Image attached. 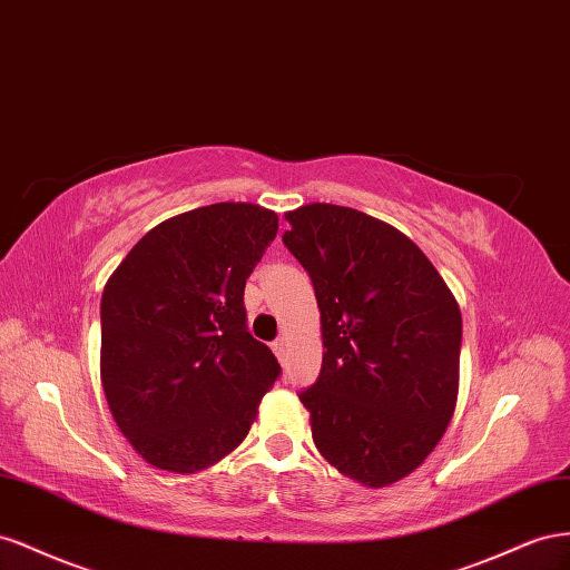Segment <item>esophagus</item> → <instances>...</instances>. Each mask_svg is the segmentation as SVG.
Masks as SVG:
<instances>
[{"instance_id": "34e87169", "label": "esophagus", "mask_w": 570, "mask_h": 570, "mask_svg": "<svg viewBox=\"0 0 570 570\" xmlns=\"http://www.w3.org/2000/svg\"><path fill=\"white\" fill-rule=\"evenodd\" d=\"M272 351L276 357H279V361H284V338L272 341Z\"/></svg>"}]
</instances>
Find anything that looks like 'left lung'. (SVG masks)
Instances as JSON below:
<instances>
[{
  "instance_id": "1",
  "label": "left lung",
  "mask_w": 570,
  "mask_h": 570,
  "mask_svg": "<svg viewBox=\"0 0 570 570\" xmlns=\"http://www.w3.org/2000/svg\"><path fill=\"white\" fill-rule=\"evenodd\" d=\"M286 219L282 240L322 320V370L298 392L315 446L351 480L392 484L430 456L456 409L459 303L394 226L327 203Z\"/></svg>"
}]
</instances>
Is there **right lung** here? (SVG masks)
I'll return each mask as SVG.
<instances>
[{
    "label": "right lung",
    "mask_w": 570,
    "mask_h": 570,
    "mask_svg": "<svg viewBox=\"0 0 570 570\" xmlns=\"http://www.w3.org/2000/svg\"><path fill=\"white\" fill-rule=\"evenodd\" d=\"M279 229L248 203H217L145 234L105 286L102 386L121 434L171 473L213 465L246 439L279 380L248 332L243 291Z\"/></svg>",
    "instance_id": "right-lung-1"
}]
</instances>
